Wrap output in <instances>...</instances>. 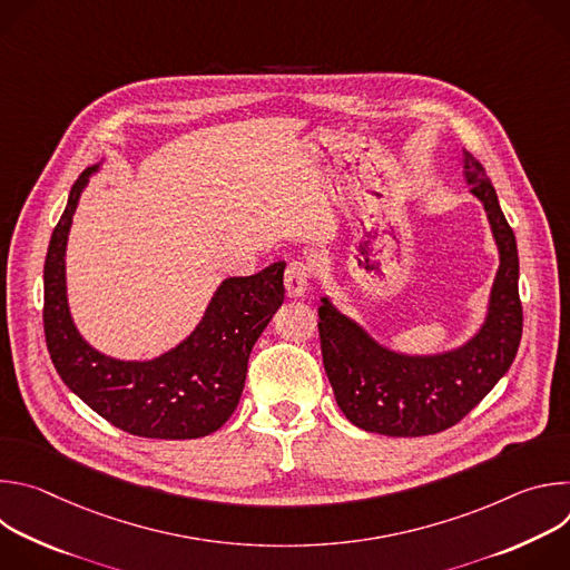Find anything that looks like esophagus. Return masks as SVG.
Returning <instances> with one entry per match:
<instances>
[{
  "instance_id": "obj_1",
  "label": "esophagus",
  "mask_w": 570,
  "mask_h": 570,
  "mask_svg": "<svg viewBox=\"0 0 570 570\" xmlns=\"http://www.w3.org/2000/svg\"><path fill=\"white\" fill-rule=\"evenodd\" d=\"M308 282H311V266L304 259H293L286 266V277H284L286 295L288 297H302L308 288Z\"/></svg>"
}]
</instances>
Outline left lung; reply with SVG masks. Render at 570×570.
I'll use <instances>...</instances> for the list:
<instances>
[{"label":"left lung","instance_id":"obj_1","mask_svg":"<svg viewBox=\"0 0 570 570\" xmlns=\"http://www.w3.org/2000/svg\"><path fill=\"white\" fill-rule=\"evenodd\" d=\"M464 176L484 205L501 253L490 313L460 350L438 356H403L374 343L327 297L317 308L324 372L345 417L370 433L422 438L455 426L510 370L521 334L517 238L480 161L464 150Z\"/></svg>","mask_w":570,"mask_h":570}]
</instances>
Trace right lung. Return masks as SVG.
Segmentation results:
<instances>
[{
    "mask_svg": "<svg viewBox=\"0 0 570 570\" xmlns=\"http://www.w3.org/2000/svg\"><path fill=\"white\" fill-rule=\"evenodd\" d=\"M78 176L53 227L45 259V338L56 372L112 426L150 440H194L218 431L238 405L250 352L284 302V262L250 277H229L214 293L196 332L153 361H117L76 332L65 293V246L80 191Z\"/></svg>",
    "mask_w": 570,
    "mask_h": 570,
    "instance_id": "right-lung-1",
    "label": "right lung"
}]
</instances>
